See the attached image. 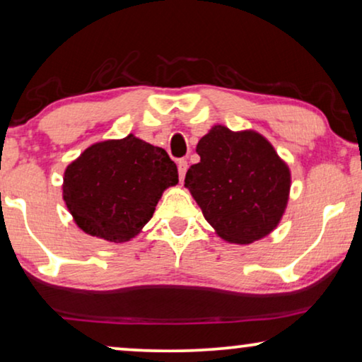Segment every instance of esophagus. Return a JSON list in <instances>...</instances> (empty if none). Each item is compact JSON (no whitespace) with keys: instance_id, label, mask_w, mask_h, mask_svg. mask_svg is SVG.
I'll list each match as a JSON object with an SVG mask.
<instances>
[{"instance_id":"1","label":"esophagus","mask_w":362,"mask_h":362,"mask_svg":"<svg viewBox=\"0 0 362 362\" xmlns=\"http://www.w3.org/2000/svg\"><path fill=\"white\" fill-rule=\"evenodd\" d=\"M186 171H187V161L186 160L177 161V173H180V181L185 180Z\"/></svg>"}]
</instances>
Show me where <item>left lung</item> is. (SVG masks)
Returning <instances> with one entry per match:
<instances>
[{
    "instance_id": "1",
    "label": "left lung",
    "mask_w": 362,
    "mask_h": 362,
    "mask_svg": "<svg viewBox=\"0 0 362 362\" xmlns=\"http://www.w3.org/2000/svg\"><path fill=\"white\" fill-rule=\"evenodd\" d=\"M196 151L201 161L187 170L185 186L218 237L248 245L271 233L286 211L291 171L268 140L214 125Z\"/></svg>"
}]
</instances>
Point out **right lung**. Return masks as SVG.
<instances>
[{
  "mask_svg": "<svg viewBox=\"0 0 362 362\" xmlns=\"http://www.w3.org/2000/svg\"><path fill=\"white\" fill-rule=\"evenodd\" d=\"M175 185L177 168L168 153L130 134L91 145L66 166L64 201L83 232L122 243L144 228Z\"/></svg>",
  "mask_w": 362,
  "mask_h": 362,
  "instance_id": "add662e5",
  "label": "right lung"
}]
</instances>
